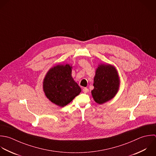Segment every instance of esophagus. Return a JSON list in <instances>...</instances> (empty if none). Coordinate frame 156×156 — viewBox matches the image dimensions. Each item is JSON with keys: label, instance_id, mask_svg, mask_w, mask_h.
<instances>
[{"label": "esophagus", "instance_id": "esophagus-1", "mask_svg": "<svg viewBox=\"0 0 156 156\" xmlns=\"http://www.w3.org/2000/svg\"><path fill=\"white\" fill-rule=\"evenodd\" d=\"M83 92H84V93H87V92H89V89H88L87 88H86V87H84L83 89Z\"/></svg>", "mask_w": 156, "mask_h": 156}]
</instances>
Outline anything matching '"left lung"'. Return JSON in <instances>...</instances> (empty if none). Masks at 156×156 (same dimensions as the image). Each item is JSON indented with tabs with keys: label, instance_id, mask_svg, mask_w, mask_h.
Instances as JSON below:
<instances>
[{
	"label": "left lung",
	"instance_id": "obj_1",
	"mask_svg": "<svg viewBox=\"0 0 156 156\" xmlns=\"http://www.w3.org/2000/svg\"><path fill=\"white\" fill-rule=\"evenodd\" d=\"M120 80L116 68L109 64H100L94 78V89L91 91L95 101L102 105L112 100L120 88Z\"/></svg>",
	"mask_w": 156,
	"mask_h": 156
}]
</instances>
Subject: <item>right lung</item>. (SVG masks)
Returning <instances> with one entry per match:
<instances>
[{"label": "right lung", "instance_id": "obj_1", "mask_svg": "<svg viewBox=\"0 0 156 156\" xmlns=\"http://www.w3.org/2000/svg\"><path fill=\"white\" fill-rule=\"evenodd\" d=\"M72 69L68 64H58L49 69L43 81L46 97L60 107L68 105L81 92L72 76Z\"/></svg>", "mask_w": 156, "mask_h": 156}]
</instances>
